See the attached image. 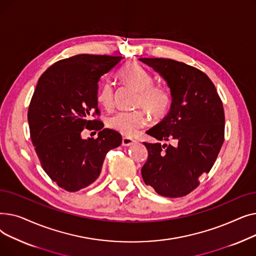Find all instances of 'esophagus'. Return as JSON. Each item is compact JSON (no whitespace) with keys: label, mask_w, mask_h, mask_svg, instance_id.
Here are the masks:
<instances>
[{"label":"esophagus","mask_w":256,"mask_h":256,"mask_svg":"<svg viewBox=\"0 0 256 256\" xmlns=\"http://www.w3.org/2000/svg\"><path fill=\"white\" fill-rule=\"evenodd\" d=\"M135 142H136L135 140L132 139V138H128V137L122 138V145H124V146H130V145H132Z\"/></svg>","instance_id":"esophagus-1"}]
</instances>
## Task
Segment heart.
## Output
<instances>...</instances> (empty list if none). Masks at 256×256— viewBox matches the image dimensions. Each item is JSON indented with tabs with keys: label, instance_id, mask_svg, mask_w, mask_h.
Masks as SVG:
<instances>
[{
	"label": "heart",
	"instance_id": "heart-1",
	"mask_svg": "<svg viewBox=\"0 0 256 256\" xmlns=\"http://www.w3.org/2000/svg\"><path fill=\"white\" fill-rule=\"evenodd\" d=\"M119 78L132 88L138 91L136 106H142L154 119L165 117L171 109L172 94L170 90L158 84H154L152 76L136 63H130L120 70ZM114 87L111 83L106 82L98 88L96 100L104 108L113 104ZM147 116L145 111L138 109L132 111H119L113 114L108 126L112 130L124 136H132L138 130L145 126Z\"/></svg>",
	"mask_w": 256,
	"mask_h": 256
}]
</instances>
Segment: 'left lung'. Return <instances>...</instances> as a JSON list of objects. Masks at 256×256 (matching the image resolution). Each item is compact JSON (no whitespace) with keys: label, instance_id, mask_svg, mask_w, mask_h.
<instances>
[{"label":"left lung","instance_id":"8db88e82","mask_svg":"<svg viewBox=\"0 0 256 256\" xmlns=\"http://www.w3.org/2000/svg\"><path fill=\"white\" fill-rule=\"evenodd\" d=\"M160 74L170 88L167 116L146 132L158 141L144 142L148 158L141 169L144 182L165 197H182L208 173L224 142V109L216 87L201 70L164 58H140Z\"/></svg>","mask_w":256,"mask_h":256}]
</instances>
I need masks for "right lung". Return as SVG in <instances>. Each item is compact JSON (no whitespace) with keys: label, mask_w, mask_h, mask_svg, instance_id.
I'll return each mask as SVG.
<instances>
[{"label":"right lung","mask_w":256,"mask_h":256,"mask_svg":"<svg viewBox=\"0 0 256 256\" xmlns=\"http://www.w3.org/2000/svg\"><path fill=\"white\" fill-rule=\"evenodd\" d=\"M121 59L80 54L52 64L38 80L28 110L31 140L46 173L66 191L96 182L106 154L122 141L119 132L91 120L100 113L98 80ZM84 128L100 130L99 137L82 140Z\"/></svg>","instance_id":"add662e5"}]
</instances>
